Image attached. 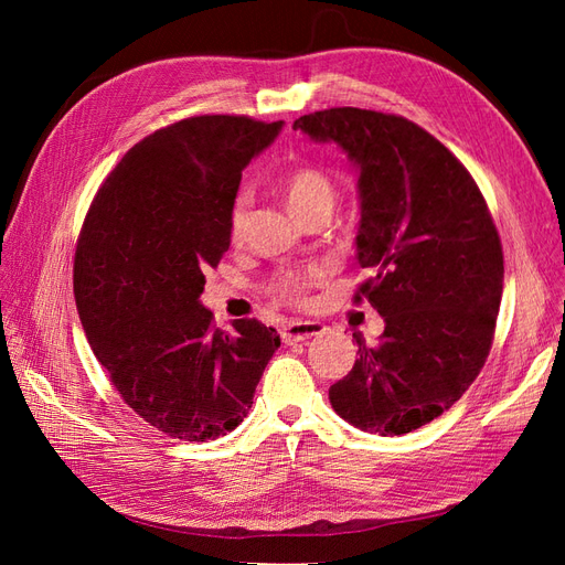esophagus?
I'll list each match as a JSON object with an SVG mask.
<instances>
[{"mask_svg": "<svg viewBox=\"0 0 565 565\" xmlns=\"http://www.w3.org/2000/svg\"><path fill=\"white\" fill-rule=\"evenodd\" d=\"M324 330H328V328H324V324L318 322V320H292L280 330V337H282L285 344H297V341H306L311 337H318Z\"/></svg>", "mask_w": 565, "mask_h": 565, "instance_id": "esophagus-1", "label": "esophagus"}]
</instances>
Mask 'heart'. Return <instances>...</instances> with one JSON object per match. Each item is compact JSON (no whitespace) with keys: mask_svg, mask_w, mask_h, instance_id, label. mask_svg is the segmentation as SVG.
Here are the masks:
<instances>
[{"mask_svg":"<svg viewBox=\"0 0 565 565\" xmlns=\"http://www.w3.org/2000/svg\"><path fill=\"white\" fill-rule=\"evenodd\" d=\"M285 200L289 204L297 216H303L306 212H311L320 204H334V183L330 181V177L322 172V169L313 167V164H303L292 169L287 174L285 183ZM247 207H249V195L247 193H237L233 204H231V214H228V228L231 235L237 237L245 226V216H247ZM322 278V270L311 268V270H289L282 273V276L276 280V292L285 299H301L306 295V289L311 285H316Z\"/></svg>","mask_w":565,"mask_h":565,"instance_id":"heart-1","label":"heart"}]
</instances>
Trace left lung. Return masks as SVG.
<instances>
[{
  "instance_id": "obj_1",
  "label": "left lung",
  "mask_w": 565,
  "mask_h": 565,
  "mask_svg": "<svg viewBox=\"0 0 565 565\" xmlns=\"http://www.w3.org/2000/svg\"><path fill=\"white\" fill-rule=\"evenodd\" d=\"M292 127L355 167V259L372 270L355 301L384 318L374 347L355 334L361 358L330 403L361 431L409 434L452 407L486 363L504 285L498 228L465 164L405 117L330 108Z\"/></svg>"
}]
</instances>
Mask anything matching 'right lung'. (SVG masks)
<instances>
[{
    "instance_id": "1",
    "label": "right lung",
    "mask_w": 565,
    "mask_h": 565,
    "mask_svg": "<svg viewBox=\"0 0 565 565\" xmlns=\"http://www.w3.org/2000/svg\"><path fill=\"white\" fill-rule=\"evenodd\" d=\"M285 122L200 115L146 136L119 160L84 218L75 301L119 396L158 431L214 440L241 424L280 347L259 320L218 330L200 295L231 247L243 169Z\"/></svg>"
}]
</instances>
